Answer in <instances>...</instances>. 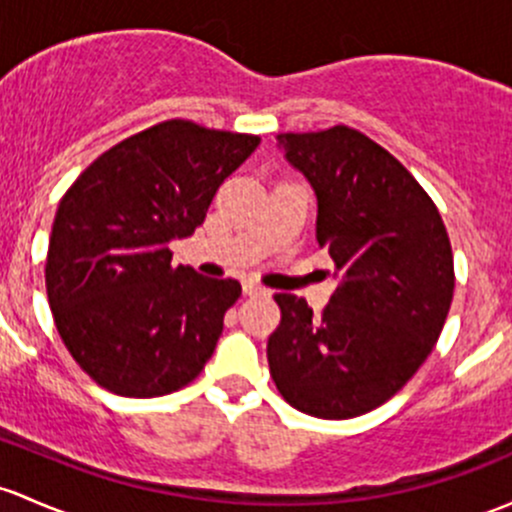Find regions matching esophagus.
I'll return each instance as SVG.
<instances>
[{
    "mask_svg": "<svg viewBox=\"0 0 512 512\" xmlns=\"http://www.w3.org/2000/svg\"><path fill=\"white\" fill-rule=\"evenodd\" d=\"M242 292H245L247 297H255V294H265V287H260V284H255L247 279V282L242 284Z\"/></svg>",
    "mask_w": 512,
    "mask_h": 512,
    "instance_id": "esophagus-1",
    "label": "esophagus"
}]
</instances>
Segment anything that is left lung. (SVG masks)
<instances>
[{"mask_svg":"<svg viewBox=\"0 0 512 512\" xmlns=\"http://www.w3.org/2000/svg\"><path fill=\"white\" fill-rule=\"evenodd\" d=\"M316 193V240L336 262L324 314L277 294L267 341L277 390L299 412L351 419L390 400L437 343L454 257L432 198L380 144L351 127L277 134Z\"/></svg>","mask_w":512,"mask_h":512,"instance_id":"left-lung-1","label":"left lung"}]
</instances>
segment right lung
Segmentation results:
<instances>
[{
	"label": "right lung",
	"instance_id": "obj_1",
	"mask_svg": "<svg viewBox=\"0 0 512 512\" xmlns=\"http://www.w3.org/2000/svg\"><path fill=\"white\" fill-rule=\"evenodd\" d=\"M260 144L169 120L98 157L58 203L46 260L53 321L75 363L122 397L191 383L215 351L235 279L171 267L218 186Z\"/></svg>",
	"mask_w": 512,
	"mask_h": 512
}]
</instances>
